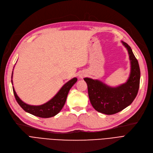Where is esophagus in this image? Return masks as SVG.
Wrapping results in <instances>:
<instances>
[{
	"mask_svg": "<svg viewBox=\"0 0 153 153\" xmlns=\"http://www.w3.org/2000/svg\"><path fill=\"white\" fill-rule=\"evenodd\" d=\"M84 76L83 75H80V76H79V77H80L81 78H82V77H83Z\"/></svg>",
	"mask_w": 153,
	"mask_h": 153,
	"instance_id": "obj_1",
	"label": "esophagus"
}]
</instances>
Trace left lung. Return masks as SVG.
<instances>
[{
  "mask_svg": "<svg viewBox=\"0 0 153 153\" xmlns=\"http://www.w3.org/2000/svg\"><path fill=\"white\" fill-rule=\"evenodd\" d=\"M128 51L131 72L128 81L117 87L112 88L102 82L85 77L90 102L97 111L111 115L121 111L136 98L140 82V69L137 59L130 46L121 41Z\"/></svg>",
  "mask_w": 153,
  "mask_h": 153,
  "instance_id": "left-lung-1",
  "label": "left lung"
}]
</instances>
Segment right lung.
<instances>
[{
    "mask_svg": "<svg viewBox=\"0 0 153 153\" xmlns=\"http://www.w3.org/2000/svg\"><path fill=\"white\" fill-rule=\"evenodd\" d=\"M12 76L13 72L11 77L12 84H13ZM77 81V79L76 77L71 79L69 81L66 82L62 86L61 89L51 100L45 104L39 105H32L24 102L17 95L14 87H12V88L17 102L25 112L39 117L48 118L56 116L61 111L66 101L69 90Z\"/></svg>",
    "mask_w": 153,
    "mask_h": 153,
    "instance_id": "obj_1",
    "label": "right lung"
}]
</instances>
